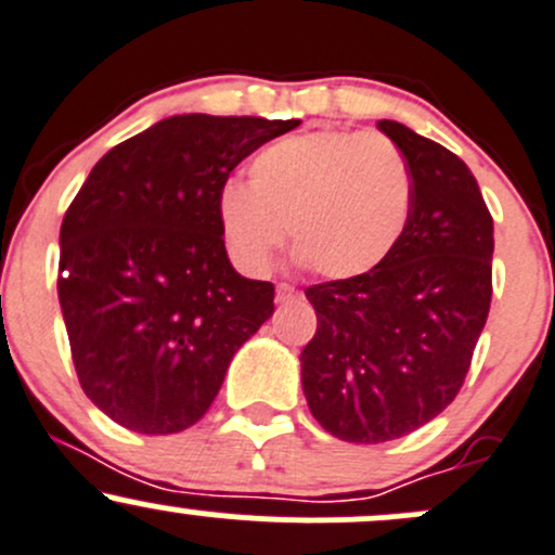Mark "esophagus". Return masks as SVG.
Instances as JSON below:
<instances>
[{
	"label": "esophagus",
	"instance_id": "esophagus-1",
	"mask_svg": "<svg viewBox=\"0 0 555 555\" xmlns=\"http://www.w3.org/2000/svg\"><path fill=\"white\" fill-rule=\"evenodd\" d=\"M294 299H296V291L291 288V285L280 283L278 285V301H280V305H288V301H294Z\"/></svg>",
	"mask_w": 555,
	"mask_h": 555
}]
</instances>
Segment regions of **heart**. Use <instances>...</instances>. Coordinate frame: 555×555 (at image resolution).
I'll return each instance as SVG.
<instances>
[{"instance_id": "1", "label": "heart", "mask_w": 555, "mask_h": 555, "mask_svg": "<svg viewBox=\"0 0 555 555\" xmlns=\"http://www.w3.org/2000/svg\"><path fill=\"white\" fill-rule=\"evenodd\" d=\"M411 199L409 163L387 135L315 130L264 146L248 184L221 186L216 214L245 275H264L288 232L301 267L352 280L396 250Z\"/></svg>"}]
</instances>
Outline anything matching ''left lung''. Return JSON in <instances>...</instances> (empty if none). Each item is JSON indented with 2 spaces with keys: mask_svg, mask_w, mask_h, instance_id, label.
<instances>
[{
  "mask_svg": "<svg viewBox=\"0 0 555 555\" xmlns=\"http://www.w3.org/2000/svg\"><path fill=\"white\" fill-rule=\"evenodd\" d=\"M376 128L409 163L411 216L369 275L305 291L318 331L301 350V390L323 430L385 443L454 401L489 318L494 224L476 176L447 146L396 119Z\"/></svg>",
  "mask_w": 555,
  "mask_h": 555,
  "instance_id": "obj_1",
  "label": "left lung"
}]
</instances>
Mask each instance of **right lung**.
<instances>
[{
    "instance_id": "add662e5",
    "label": "right lung",
    "mask_w": 555,
    "mask_h": 555,
    "mask_svg": "<svg viewBox=\"0 0 555 555\" xmlns=\"http://www.w3.org/2000/svg\"><path fill=\"white\" fill-rule=\"evenodd\" d=\"M299 119L176 114L95 163L61 224L59 299L79 385L117 425L170 436L205 416L275 285L232 267L221 186Z\"/></svg>"
}]
</instances>
